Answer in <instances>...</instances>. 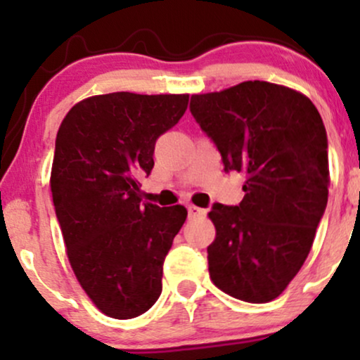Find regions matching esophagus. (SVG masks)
Returning a JSON list of instances; mask_svg holds the SVG:
<instances>
[{
    "instance_id": "1",
    "label": "esophagus",
    "mask_w": 360,
    "mask_h": 360,
    "mask_svg": "<svg viewBox=\"0 0 360 360\" xmlns=\"http://www.w3.org/2000/svg\"><path fill=\"white\" fill-rule=\"evenodd\" d=\"M206 212L203 208H198V206H194V205H189L188 206V214H189V218H198V217H203Z\"/></svg>"
}]
</instances>
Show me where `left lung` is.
I'll return each mask as SVG.
<instances>
[{
	"label": "left lung",
	"instance_id": "left-lung-1",
	"mask_svg": "<svg viewBox=\"0 0 360 360\" xmlns=\"http://www.w3.org/2000/svg\"><path fill=\"white\" fill-rule=\"evenodd\" d=\"M191 113L225 171L243 172L238 206L213 205L210 278L247 303L276 300L298 274L328 200V143L320 113L300 91L245 81L193 94Z\"/></svg>",
	"mask_w": 360,
	"mask_h": 360
}]
</instances>
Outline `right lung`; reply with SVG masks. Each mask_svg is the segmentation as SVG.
Instances as JSON below:
<instances>
[{"mask_svg":"<svg viewBox=\"0 0 360 360\" xmlns=\"http://www.w3.org/2000/svg\"><path fill=\"white\" fill-rule=\"evenodd\" d=\"M189 94H98L72 106L56 139L51 191L71 267L94 307L128 320L162 291V266L188 212L142 203L155 140Z\"/></svg>","mask_w":360,"mask_h":360,"instance_id":"add662e5","label":"right lung"}]
</instances>
